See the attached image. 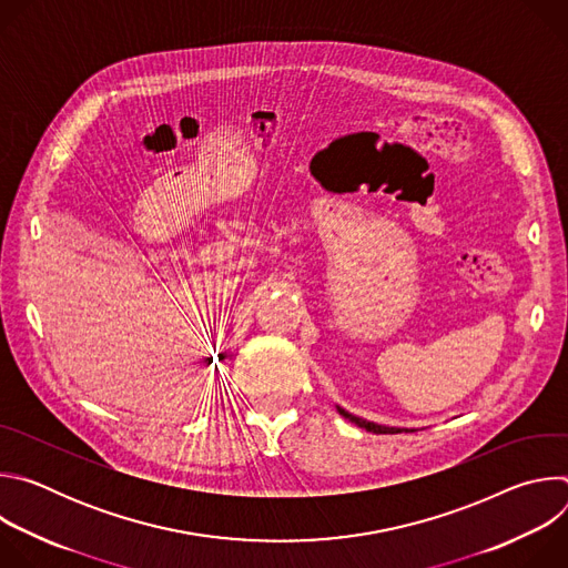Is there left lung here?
<instances>
[{
  "instance_id": "8db88e82",
  "label": "left lung",
  "mask_w": 568,
  "mask_h": 568,
  "mask_svg": "<svg viewBox=\"0 0 568 568\" xmlns=\"http://www.w3.org/2000/svg\"><path fill=\"white\" fill-rule=\"evenodd\" d=\"M339 414H342L346 420H351V423H355L357 427H362V429H366V432H373V434H399V432H407V429H397V427H382V425L368 423V420H364V418H357V416H353V414H348V412H344V409H339Z\"/></svg>"
}]
</instances>
